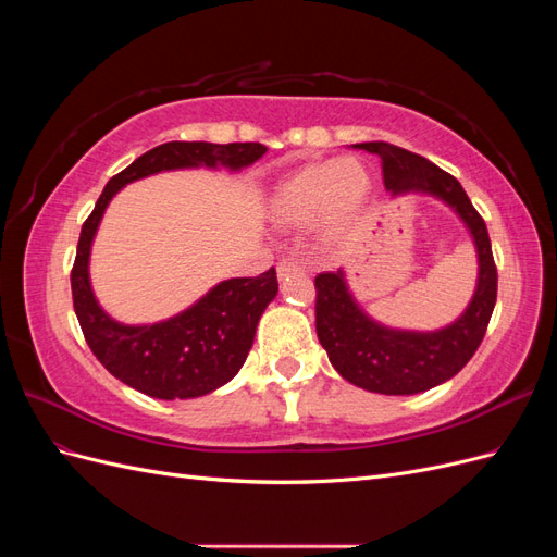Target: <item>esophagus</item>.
Masks as SVG:
<instances>
[{"label":"esophagus","mask_w":557,"mask_h":557,"mask_svg":"<svg viewBox=\"0 0 557 557\" xmlns=\"http://www.w3.org/2000/svg\"><path fill=\"white\" fill-rule=\"evenodd\" d=\"M276 272H278V278H285L288 274L305 272V264L297 262L295 258H283V260L276 264Z\"/></svg>","instance_id":"obj_1"}]
</instances>
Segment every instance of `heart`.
<instances>
[{"label":"heart","mask_w":557,"mask_h":557,"mask_svg":"<svg viewBox=\"0 0 557 557\" xmlns=\"http://www.w3.org/2000/svg\"><path fill=\"white\" fill-rule=\"evenodd\" d=\"M372 178L358 160H325L283 178L269 199V213L283 227H307L320 218L325 237H339L360 215Z\"/></svg>","instance_id":"b5f03b06"}]
</instances>
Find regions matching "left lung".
I'll return each mask as SVG.
<instances>
[{
	"mask_svg": "<svg viewBox=\"0 0 557 557\" xmlns=\"http://www.w3.org/2000/svg\"><path fill=\"white\" fill-rule=\"evenodd\" d=\"M381 158L383 183L393 195L423 193L442 199L467 225L479 256V281L465 313L434 332L376 323L348 290L346 276H315V332L332 367L348 383L381 395H416L453 379L481 346L497 301V267L491 237L458 178L411 150L385 141L356 144Z\"/></svg>",
	"mask_w": 557,
	"mask_h": 557,
	"instance_id": "8db88e82",
	"label": "left lung"
}]
</instances>
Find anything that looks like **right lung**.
I'll use <instances>...</instances> for the list:
<instances>
[{
	"mask_svg": "<svg viewBox=\"0 0 557 557\" xmlns=\"http://www.w3.org/2000/svg\"><path fill=\"white\" fill-rule=\"evenodd\" d=\"M267 153L262 144L170 141L150 148L99 195L83 223L72 269L74 311L83 336L109 374L158 399H193L209 395L237 376L256 339L260 315L278 293L276 269L256 278H227L193 307L153 325H123L95 299L88 262L99 221L113 195L127 183L172 170L218 164L237 172Z\"/></svg>",
	"mask_w": 557,
	"mask_h": 557,
	"instance_id": "add662e5",
	"label": "right lung"
}]
</instances>
